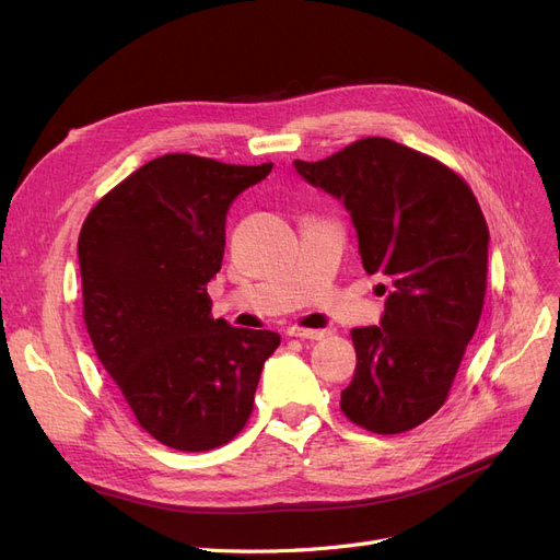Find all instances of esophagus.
Instances as JSON below:
<instances>
[{"mask_svg":"<svg viewBox=\"0 0 560 560\" xmlns=\"http://www.w3.org/2000/svg\"><path fill=\"white\" fill-rule=\"evenodd\" d=\"M287 334L294 338H308V341H319V338L325 336V331L322 329H303V327H290L287 329Z\"/></svg>","mask_w":560,"mask_h":560,"instance_id":"34e87169","label":"esophagus"}]
</instances>
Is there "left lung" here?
<instances>
[{
	"label": "left lung",
	"instance_id": "left-lung-1",
	"mask_svg": "<svg viewBox=\"0 0 560 560\" xmlns=\"http://www.w3.org/2000/svg\"><path fill=\"white\" fill-rule=\"evenodd\" d=\"M294 167L343 202L364 270L387 278L381 325L352 329L358 366L341 411L376 434L411 430L442 409L483 311L479 202L451 167L387 138Z\"/></svg>",
	"mask_w": 560,
	"mask_h": 560
}]
</instances>
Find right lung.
I'll return each instance as SVG.
<instances>
[{"label":"right lung","instance_id":"obj_1","mask_svg":"<svg viewBox=\"0 0 560 560\" xmlns=\"http://www.w3.org/2000/svg\"><path fill=\"white\" fill-rule=\"evenodd\" d=\"M273 163L194 154L144 163L97 202L79 235L83 319L140 425L177 451H210L252 413L280 334L210 315L233 198Z\"/></svg>","mask_w":560,"mask_h":560}]
</instances>
